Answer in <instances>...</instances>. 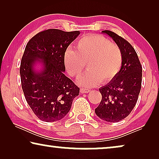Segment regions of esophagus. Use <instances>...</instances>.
Wrapping results in <instances>:
<instances>
[{
	"instance_id": "obj_1",
	"label": "esophagus",
	"mask_w": 159,
	"mask_h": 159,
	"mask_svg": "<svg viewBox=\"0 0 159 159\" xmlns=\"http://www.w3.org/2000/svg\"><path fill=\"white\" fill-rule=\"evenodd\" d=\"M90 90L88 89H84V88H81L80 89V93H90Z\"/></svg>"
}]
</instances>
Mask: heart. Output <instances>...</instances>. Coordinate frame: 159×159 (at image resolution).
Instances as JSON below:
<instances>
[{
	"label": "heart",
	"instance_id": "heart-1",
	"mask_svg": "<svg viewBox=\"0 0 159 159\" xmlns=\"http://www.w3.org/2000/svg\"><path fill=\"white\" fill-rule=\"evenodd\" d=\"M122 62L118 45L98 34L80 38L75 50L68 48L64 55L65 69L71 77H79L88 64L89 70L78 81L84 88L96 86L101 80L103 83L112 81L120 71Z\"/></svg>",
	"mask_w": 159,
	"mask_h": 159
}]
</instances>
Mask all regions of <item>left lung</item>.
I'll list each match as a JSON object with an SVG mask.
<instances>
[{"instance_id": "obj_1", "label": "left lung", "mask_w": 159, "mask_h": 159, "mask_svg": "<svg viewBox=\"0 0 159 159\" xmlns=\"http://www.w3.org/2000/svg\"><path fill=\"white\" fill-rule=\"evenodd\" d=\"M108 34L121 49L122 66L112 81L99 89L102 99L95 112L102 120L118 122L129 115L138 101L142 82V66L134 48L127 40L109 30Z\"/></svg>"}]
</instances>
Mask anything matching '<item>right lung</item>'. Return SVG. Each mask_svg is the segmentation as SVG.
Segmentation results:
<instances>
[{"mask_svg": "<svg viewBox=\"0 0 159 159\" xmlns=\"http://www.w3.org/2000/svg\"><path fill=\"white\" fill-rule=\"evenodd\" d=\"M80 34L50 29L39 32L26 45L20 66L21 88L28 105L43 121L64 118L79 95L80 88L64 75V55Z\"/></svg>", "mask_w": 159, "mask_h": 159, "instance_id": "add662e5", "label": "right lung"}]
</instances>
